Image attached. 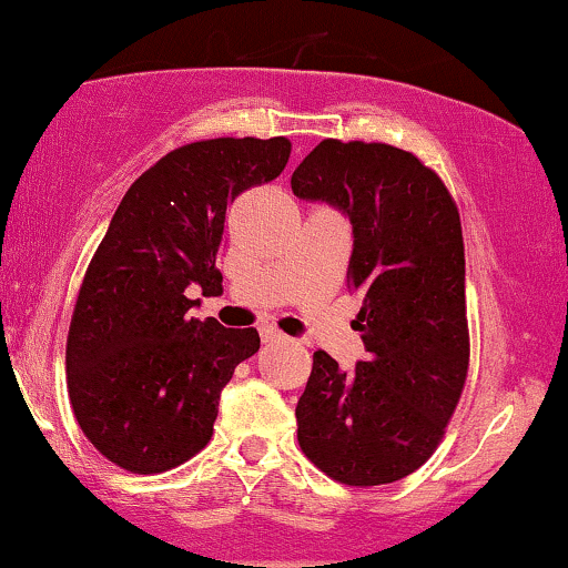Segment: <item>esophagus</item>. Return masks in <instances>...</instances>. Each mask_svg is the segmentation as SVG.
Listing matches in <instances>:
<instances>
[{"instance_id": "34e87169", "label": "esophagus", "mask_w": 568, "mask_h": 568, "mask_svg": "<svg viewBox=\"0 0 568 568\" xmlns=\"http://www.w3.org/2000/svg\"><path fill=\"white\" fill-rule=\"evenodd\" d=\"M262 341L264 344H283V341H288V336H283L275 327H262Z\"/></svg>"}]
</instances>
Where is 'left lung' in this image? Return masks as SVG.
Segmentation results:
<instances>
[{
	"mask_svg": "<svg viewBox=\"0 0 568 568\" xmlns=\"http://www.w3.org/2000/svg\"><path fill=\"white\" fill-rule=\"evenodd\" d=\"M291 187L349 216L346 283L362 296L354 323L367 352L352 373L314 352L298 444L349 487L399 481L434 455L466 386L460 214L436 172L384 142L323 140Z\"/></svg>",
	"mask_w": 568,
	"mask_h": 568,
	"instance_id": "left-lung-1",
	"label": "left lung"
}]
</instances>
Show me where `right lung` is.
Wrapping results in <instances>:
<instances>
[{"mask_svg":"<svg viewBox=\"0 0 568 568\" xmlns=\"http://www.w3.org/2000/svg\"><path fill=\"white\" fill-rule=\"evenodd\" d=\"M291 159L285 136H219L166 153L126 190L81 283L65 346L81 432L132 474H163L214 434L219 394L258 352L256 327L187 317L222 293L224 216Z\"/></svg>","mask_w":568,"mask_h":568,"instance_id":"1","label":"right lung"}]
</instances>
